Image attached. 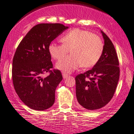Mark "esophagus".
Here are the masks:
<instances>
[{"label": "esophagus", "instance_id": "esophagus-1", "mask_svg": "<svg viewBox=\"0 0 134 134\" xmlns=\"http://www.w3.org/2000/svg\"><path fill=\"white\" fill-rule=\"evenodd\" d=\"M62 77H63L64 79H67L68 77V74H62Z\"/></svg>", "mask_w": 134, "mask_h": 134}]
</instances>
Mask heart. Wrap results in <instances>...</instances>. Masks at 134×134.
Returning a JSON list of instances; mask_svg holds the SVG:
<instances>
[{"mask_svg":"<svg viewBox=\"0 0 134 134\" xmlns=\"http://www.w3.org/2000/svg\"><path fill=\"white\" fill-rule=\"evenodd\" d=\"M60 40L63 44L51 42L48 50L54 59L62 58L70 50L71 55L61 59L55 64L56 68L64 73H72L80 65L84 68L93 67L102 54V40L89 31L75 28L65 34Z\"/></svg>","mask_w":134,"mask_h":134,"instance_id":"1","label":"heart"}]
</instances>
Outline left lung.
<instances>
[{
  "mask_svg": "<svg viewBox=\"0 0 134 134\" xmlns=\"http://www.w3.org/2000/svg\"><path fill=\"white\" fill-rule=\"evenodd\" d=\"M101 33L104 46L100 59L91 70L75 77L78 102L89 111L100 109L111 101L119 79L116 49L107 35L102 31Z\"/></svg>",
  "mask_w": 134,
  "mask_h": 134,
  "instance_id": "obj_1",
  "label": "left lung"
}]
</instances>
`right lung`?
I'll use <instances>...</instances> for the list:
<instances>
[{
  "label": "right lung",
  "instance_id": "obj_1",
  "mask_svg": "<svg viewBox=\"0 0 134 134\" xmlns=\"http://www.w3.org/2000/svg\"><path fill=\"white\" fill-rule=\"evenodd\" d=\"M69 28L60 23H40L33 26L21 40L12 62V79L20 99L32 109L43 111L55 101V91L62 76L52 68L49 44ZM49 71L46 78L41 77Z\"/></svg>",
  "mask_w": 134,
  "mask_h": 134
}]
</instances>
